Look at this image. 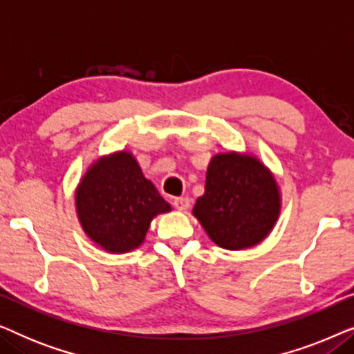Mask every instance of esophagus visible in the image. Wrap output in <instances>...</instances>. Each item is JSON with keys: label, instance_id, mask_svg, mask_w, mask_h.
<instances>
[{"label": "esophagus", "instance_id": "obj_1", "mask_svg": "<svg viewBox=\"0 0 354 354\" xmlns=\"http://www.w3.org/2000/svg\"><path fill=\"white\" fill-rule=\"evenodd\" d=\"M174 207L178 211H187L188 207H190V200L185 196H180V198H174Z\"/></svg>", "mask_w": 354, "mask_h": 354}]
</instances>
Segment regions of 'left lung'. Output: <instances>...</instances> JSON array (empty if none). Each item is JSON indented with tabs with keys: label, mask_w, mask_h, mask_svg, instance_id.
Segmentation results:
<instances>
[{
	"label": "left lung",
	"mask_w": 354,
	"mask_h": 354,
	"mask_svg": "<svg viewBox=\"0 0 354 354\" xmlns=\"http://www.w3.org/2000/svg\"><path fill=\"white\" fill-rule=\"evenodd\" d=\"M279 214V185L258 158L232 151L211 159L205 195L196 200L193 216L216 245L225 250L258 245Z\"/></svg>",
	"instance_id": "obj_1"
}]
</instances>
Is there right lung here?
<instances>
[{
    "mask_svg": "<svg viewBox=\"0 0 354 354\" xmlns=\"http://www.w3.org/2000/svg\"><path fill=\"white\" fill-rule=\"evenodd\" d=\"M75 206L82 229L108 253L138 248L154 217L171 211L129 151L91 164L77 187Z\"/></svg>",
    "mask_w": 354,
    "mask_h": 354,
    "instance_id": "obj_1",
    "label": "right lung"
}]
</instances>
